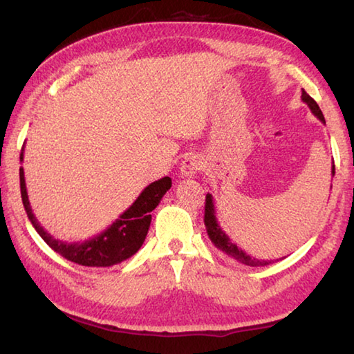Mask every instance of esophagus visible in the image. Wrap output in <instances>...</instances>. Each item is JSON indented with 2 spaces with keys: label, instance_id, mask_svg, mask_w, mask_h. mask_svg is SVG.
Instances as JSON below:
<instances>
[{
  "label": "esophagus",
  "instance_id": "obj_1",
  "mask_svg": "<svg viewBox=\"0 0 354 354\" xmlns=\"http://www.w3.org/2000/svg\"><path fill=\"white\" fill-rule=\"evenodd\" d=\"M203 167V160L200 156L196 154H190L187 158H184L183 164H181V176L183 178H192L195 176L196 173L201 170Z\"/></svg>",
  "mask_w": 354,
  "mask_h": 354
}]
</instances>
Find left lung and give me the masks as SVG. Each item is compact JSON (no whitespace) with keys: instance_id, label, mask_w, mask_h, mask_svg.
Listing matches in <instances>:
<instances>
[{"instance_id":"8db88e82","label":"left lung","mask_w":354,"mask_h":354,"mask_svg":"<svg viewBox=\"0 0 354 354\" xmlns=\"http://www.w3.org/2000/svg\"><path fill=\"white\" fill-rule=\"evenodd\" d=\"M301 100H303V103H306L309 106L310 112H313L314 115L319 118L323 124H325V117H323L319 104H317L315 101L310 98L304 91L301 92ZM331 173L334 176V162H333V171ZM205 225H206L207 236L212 241V243L218 250L223 251V253H226L227 256H231L232 259H236V261L242 262V263H245V266H250V267H262V266H268V263L273 262V261H262V259H256V257H251L250 254L245 253L242 248H239L237 245L231 241L230 236H227L226 232L221 230V226L218 225V220H217V217H215V206H214V198H212L211 194L206 195Z\"/></svg>"}]
</instances>
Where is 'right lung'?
I'll list each match as a JSON object with an SVG mask.
<instances>
[{
	"label": "right lung",
	"mask_w": 354,
	"mask_h": 354,
	"mask_svg": "<svg viewBox=\"0 0 354 354\" xmlns=\"http://www.w3.org/2000/svg\"><path fill=\"white\" fill-rule=\"evenodd\" d=\"M20 160H23V149L20 154ZM171 187V179L165 176L159 181H154L137 196V200L124 211L113 223L104 230L101 234L95 236L88 241L84 242H62L59 239L53 237L50 232L44 230V226L35 218L32 214L31 205L28 200L26 183H25V171L20 167V189H21V200L28 218L31 221L39 236L44 239L46 245L64 256L67 261H71L80 266L86 267H111L129 259L131 256L136 254L137 251L145 242L148 234V227L151 223V211L159 205L167 190Z\"/></svg>",
	"instance_id": "1"
}]
</instances>
